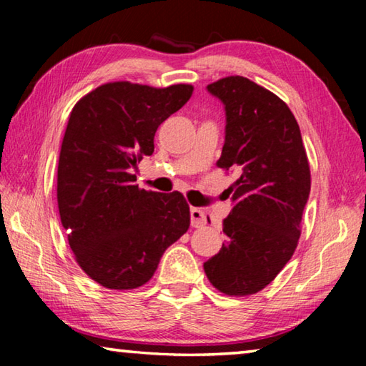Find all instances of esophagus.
<instances>
[{
    "label": "esophagus",
    "mask_w": 366,
    "mask_h": 366,
    "mask_svg": "<svg viewBox=\"0 0 366 366\" xmlns=\"http://www.w3.org/2000/svg\"><path fill=\"white\" fill-rule=\"evenodd\" d=\"M190 224L192 227H203L207 224V214L200 208H190Z\"/></svg>",
    "instance_id": "1"
}]
</instances>
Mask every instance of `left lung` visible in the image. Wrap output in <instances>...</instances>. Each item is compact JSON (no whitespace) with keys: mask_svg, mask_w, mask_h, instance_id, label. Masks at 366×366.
Returning <instances> with one entry per match:
<instances>
[{"mask_svg":"<svg viewBox=\"0 0 366 366\" xmlns=\"http://www.w3.org/2000/svg\"><path fill=\"white\" fill-rule=\"evenodd\" d=\"M226 109L218 168L234 171V207L222 221L227 242L203 263L226 295L264 289L292 258L310 195V166L299 124L280 97L242 76L209 84Z\"/></svg>","mask_w":366,"mask_h":366,"instance_id":"obj_1","label":"left lung"}]
</instances>
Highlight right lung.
<instances>
[{
  "label": "right lung",
  "instance_id": "obj_1",
  "mask_svg": "<svg viewBox=\"0 0 366 366\" xmlns=\"http://www.w3.org/2000/svg\"><path fill=\"white\" fill-rule=\"evenodd\" d=\"M194 86H97L76 103L58 163V208L76 262L100 286L131 290L152 280L164 250L187 232L182 194L139 189L132 171L154 150L159 124Z\"/></svg>",
  "mask_w": 366,
  "mask_h": 366
}]
</instances>
